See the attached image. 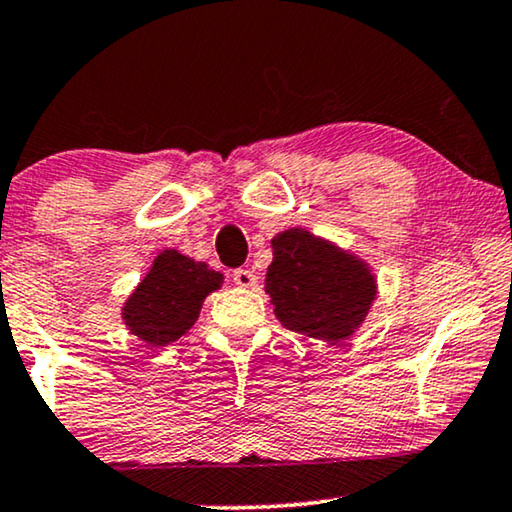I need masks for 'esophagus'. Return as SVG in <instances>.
Masks as SVG:
<instances>
[{
  "label": "esophagus",
  "instance_id": "esophagus-1",
  "mask_svg": "<svg viewBox=\"0 0 512 512\" xmlns=\"http://www.w3.org/2000/svg\"><path fill=\"white\" fill-rule=\"evenodd\" d=\"M233 282L240 286V289H256V275L251 270H235Z\"/></svg>",
  "mask_w": 512,
  "mask_h": 512
}]
</instances>
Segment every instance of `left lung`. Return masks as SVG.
<instances>
[{"label": "left lung", "instance_id": "obj_1", "mask_svg": "<svg viewBox=\"0 0 512 512\" xmlns=\"http://www.w3.org/2000/svg\"><path fill=\"white\" fill-rule=\"evenodd\" d=\"M270 247L265 293L279 324L326 345L352 338L377 298L373 268L303 226L277 233Z\"/></svg>", "mask_w": 512, "mask_h": 512}]
</instances>
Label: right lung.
I'll return each instance as SVG.
<instances>
[{
  "mask_svg": "<svg viewBox=\"0 0 512 512\" xmlns=\"http://www.w3.org/2000/svg\"><path fill=\"white\" fill-rule=\"evenodd\" d=\"M221 284L223 275L207 263L193 261L177 249H165L125 298L121 319L149 347H165L191 331L205 298L219 291Z\"/></svg>",
  "mask_w": 512,
  "mask_h": 512,
  "instance_id": "add662e5",
  "label": "right lung"
}]
</instances>
